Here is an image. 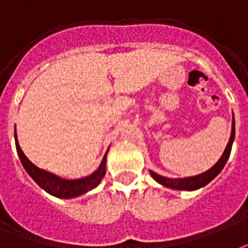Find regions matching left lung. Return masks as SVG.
<instances>
[{
  "mask_svg": "<svg viewBox=\"0 0 248 248\" xmlns=\"http://www.w3.org/2000/svg\"><path fill=\"white\" fill-rule=\"evenodd\" d=\"M234 137H235V121H234V114H232V135L229 139L225 151L222 154V156L219 157V160L214 164V166L208 170L203 173H200L197 176H192V177H183V179H170V177H164V176L157 175L156 172L150 170L151 176L159 184L164 185L167 188L176 190H196L202 188L206 184H209L210 181L216 177V176L223 170V167L226 164L227 159L230 156V152H232V146L234 142Z\"/></svg>",
  "mask_w": 248,
  "mask_h": 248,
  "instance_id": "obj_1",
  "label": "left lung"
}]
</instances>
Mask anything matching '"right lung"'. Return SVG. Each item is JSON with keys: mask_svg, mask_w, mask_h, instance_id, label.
<instances>
[{"mask_svg": "<svg viewBox=\"0 0 248 248\" xmlns=\"http://www.w3.org/2000/svg\"><path fill=\"white\" fill-rule=\"evenodd\" d=\"M16 147L18 156L21 159L22 166L26 170L27 173L31 176V179L35 181L42 189H45L47 193L52 194L58 199H73V197H78L81 194H85L89 190L94 189L97 185L101 183L102 177L105 176L108 151H106L105 156L101 161L100 167L92 175L82 177V179H76V180H67V179H62V177L51 173L48 170H40L35 164H32L22 151L21 146L18 143V138H16Z\"/></svg>", "mask_w": 248, "mask_h": 248, "instance_id": "obj_1", "label": "right lung"}]
</instances>
